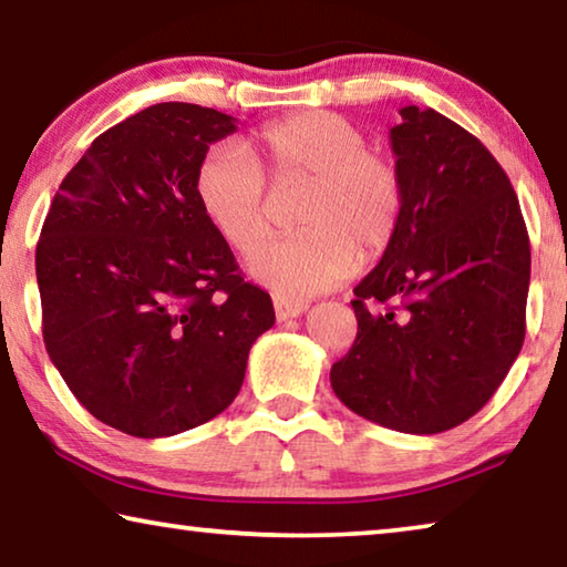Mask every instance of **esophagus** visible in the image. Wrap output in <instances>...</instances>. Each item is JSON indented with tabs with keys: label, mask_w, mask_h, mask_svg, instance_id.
<instances>
[{
	"label": "esophagus",
	"mask_w": 567,
	"mask_h": 567,
	"mask_svg": "<svg viewBox=\"0 0 567 567\" xmlns=\"http://www.w3.org/2000/svg\"><path fill=\"white\" fill-rule=\"evenodd\" d=\"M305 310H307L305 302H290V300H282V297H275V315L280 322L290 318H300Z\"/></svg>",
	"instance_id": "1"
}]
</instances>
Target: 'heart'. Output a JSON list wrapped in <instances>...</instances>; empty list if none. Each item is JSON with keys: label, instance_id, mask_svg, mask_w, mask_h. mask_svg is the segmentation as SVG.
Masks as SVG:
<instances>
[{"label": "heart", "instance_id": "1", "mask_svg": "<svg viewBox=\"0 0 567 567\" xmlns=\"http://www.w3.org/2000/svg\"><path fill=\"white\" fill-rule=\"evenodd\" d=\"M265 176L276 188L306 185L296 214L301 233L256 250L269 228ZM195 192L229 247L256 250L247 272L282 300L328 292L358 262L378 260L405 209L398 162L368 147L358 124L334 112L267 122L245 142V152L233 145L209 150L197 167Z\"/></svg>", "mask_w": 567, "mask_h": 567}]
</instances>
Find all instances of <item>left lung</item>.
Returning a JSON list of instances; mask_svg holds the SVG:
<instances>
[{
  "label": "left lung",
  "mask_w": 567,
  "mask_h": 567,
  "mask_svg": "<svg viewBox=\"0 0 567 567\" xmlns=\"http://www.w3.org/2000/svg\"><path fill=\"white\" fill-rule=\"evenodd\" d=\"M390 145L405 185L398 235L354 287L358 338L334 395L410 435L460 425L493 398L525 340L530 239L505 169L435 110H400Z\"/></svg>",
  "instance_id": "1"
}]
</instances>
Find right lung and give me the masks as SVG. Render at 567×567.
I'll return each instance as SVG.
<instances>
[{
  "mask_svg": "<svg viewBox=\"0 0 567 567\" xmlns=\"http://www.w3.org/2000/svg\"><path fill=\"white\" fill-rule=\"evenodd\" d=\"M237 120L162 102L102 132L62 179L37 243L42 334L104 425L169 437L219 415L275 324L209 225L195 175Z\"/></svg>",
  "mask_w": 567,
  "mask_h": 567,
  "instance_id": "1",
  "label": "right lung"
}]
</instances>
